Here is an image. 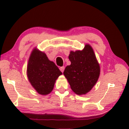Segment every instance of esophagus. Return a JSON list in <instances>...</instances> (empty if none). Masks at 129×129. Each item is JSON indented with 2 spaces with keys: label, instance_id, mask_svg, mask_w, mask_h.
Instances as JSON below:
<instances>
[{
  "label": "esophagus",
  "instance_id": "obj_1",
  "mask_svg": "<svg viewBox=\"0 0 129 129\" xmlns=\"http://www.w3.org/2000/svg\"><path fill=\"white\" fill-rule=\"evenodd\" d=\"M64 69H65L64 67H61L60 68V70L61 71V72H64Z\"/></svg>",
  "mask_w": 129,
  "mask_h": 129
}]
</instances>
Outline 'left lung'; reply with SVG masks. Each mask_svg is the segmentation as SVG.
Masks as SVG:
<instances>
[{"instance_id": "8db88e82", "label": "left lung", "mask_w": 129, "mask_h": 129, "mask_svg": "<svg viewBox=\"0 0 129 129\" xmlns=\"http://www.w3.org/2000/svg\"><path fill=\"white\" fill-rule=\"evenodd\" d=\"M71 64L65 68L64 75L71 89L78 95L89 92L99 79L100 68L94 51L86 45L82 51L70 52Z\"/></svg>"}]
</instances>
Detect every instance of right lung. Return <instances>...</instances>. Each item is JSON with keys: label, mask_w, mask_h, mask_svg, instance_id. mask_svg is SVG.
I'll list each match as a JSON object with an SVG mask.
<instances>
[{"label": "right lung", "mask_w": 129, "mask_h": 129, "mask_svg": "<svg viewBox=\"0 0 129 129\" xmlns=\"http://www.w3.org/2000/svg\"><path fill=\"white\" fill-rule=\"evenodd\" d=\"M61 74L44 52L36 49L32 51L28 61L27 76L30 84L39 94L46 95L51 93L56 80Z\"/></svg>", "instance_id": "right-lung-1"}]
</instances>
